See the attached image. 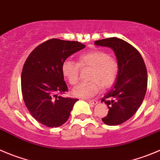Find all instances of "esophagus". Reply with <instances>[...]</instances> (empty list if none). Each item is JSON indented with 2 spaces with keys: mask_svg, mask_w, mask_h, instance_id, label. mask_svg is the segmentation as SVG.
Instances as JSON below:
<instances>
[{
  "mask_svg": "<svg viewBox=\"0 0 160 160\" xmlns=\"http://www.w3.org/2000/svg\"><path fill=\"white\" fill-rule=\"evenodd\" d=\"M86 101H87L88 102H89L90 104H92V105H95V104H97V101L95 100V99H86Z\"/></svg>",
  "mask_w": 160,
  "mask_h": 160,
  "instance_id": "34e87169",
  "label": "esophagus"
}]
</instances>
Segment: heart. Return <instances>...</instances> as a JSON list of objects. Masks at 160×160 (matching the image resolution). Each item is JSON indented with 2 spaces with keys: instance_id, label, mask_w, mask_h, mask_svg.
<instances>
[{
  "instance_id": "heart-1",
  "label": "heart",
  "mask_w": 160,
  "mask_h": 160,
  "mask_svg": "<svg viewBox=\"0 0 160 160\" xmlns=\"http://www.w3.org/2000/svg\"><path fill=\"white\" fill-rule=\"evenodd\" d=\"M80 67H90L88 74L89 80L80 83L72 90V95L80 98H91L102 87L110 88L115 83L119 72L117 59L105 51L94 50L83 53L78 58V62L66 59L62 63V74L72 86L80 80Z\"/></svg>"
}]
</instances>
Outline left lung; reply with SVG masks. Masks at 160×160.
Listing matches in <instances>:
<instances>
[{
	"label": "left lung",
	"mask_w": 160,
	"mask_h": 160,
	"mask_svg": "<svg viewBox=\"0 0 160 160\" xmlns=\"http://www.w3.org/2000/svg\"><path fill=\"white\" fill-rule=\"evenodd\" d=\"M96 46L114 50L119 72L114 88L102 98L108 114L102 121L108 125H118L129 120L141 107L148 85V73L143 58L132 45L118 38L95 42Z\"/></svg>",
	"instance_id": "obj_1"
}]
</instances>
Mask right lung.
Here are the masks:
<instances>
[{
	"label": "right lung",
	"mask_w": 160,
	"mask_h": 160,
	"mask_svg": "<svg viewBox=\"0 0 160 160\" xmlns=\"http://www.w3.org/2000/svg\"><path fill=\"white\" fill-rule=\"evenodd\" d=\"M84 47L79 42L51 38L38 45L23 65L21 90L24 103L32 117L47 127L63 125L78 100L58 95L68 91L62 63Z\"/></svg>",
	"instance_id": "obj_1"
}]
</instances>
